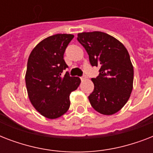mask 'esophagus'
Listing matches in <instances>:
<instances>
[{"instance_id": "esophagus-1", "label": "esophagus", "mask_w": 153, "mask_h": 153, "mask_svg": "<svg viewBox=\"0 0 153 153\" xmlns=\"http://www.w3.org/2000/svg\"><path fill=\"white\" fill-rule=\"evenodd\" d=\"M80 79H81L82 81H84L85 79H86V76H82V77H81Z\"/></svg>"}]
</instances>
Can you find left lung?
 <instances>
[{"instance_id":"left-lung-1","label":"left lung","mask_w":153,"mask_h":153,"mask_svg":"<svg viewBox=\"0 0 153 153\" xmlns=\"http://www.w3.org/2000/svg\"><path fill=\"white\" fill-rule=\"evenodd\" d=\"M77 39L85 48L92 66L100 67L91 79L94 85L89 101L104 115L118 112L128 102L133 91V67L129 54L121 42L102 32H82Z\"/></svg>"}]
</instances>
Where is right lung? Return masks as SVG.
I'll return each instance as SVG.
<instances>
[{
    "instance_id": "add662e5",
    "label": "right lung",
    "mask_w": 153,
    "mask_h": 153,
    "mask_svg": "<svg viewBox=\"0 0 153 153\" xmlns=\"http://www.w3.org/2000/svg\"><path fill=\"white\" fill-rule=\"evenodd\" d=\"M74 38L71 34H56L40 41L27 60L25 82L29 100L44 117L55 119L67 113L70 94L80 85L79 77L61 76L67 67L65 50Z\"/></svg>"
}]
</instances>
